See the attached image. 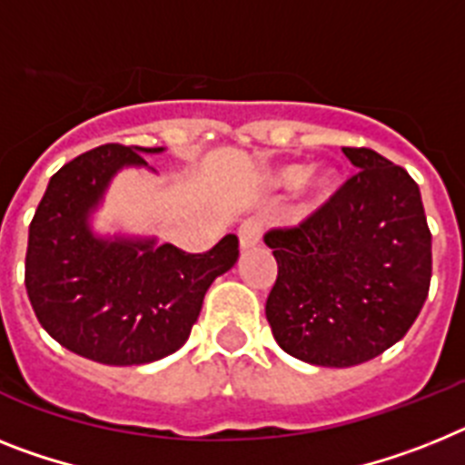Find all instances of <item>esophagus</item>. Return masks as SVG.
Instances as JSON below:
<instances>
[{"instance_id": "34e87169", "label": "esophagus", "mask_w": 465, "mask_h": 465, "mask_svg": "<svg viewBox=\"0 0 465 465\" xmlns=\"http://www.w3.org/2000/svg\"><path fill=\"white\" fill-rule=\"evenodd\" d=\"M262 239V220H257V217H248L243 220V224L239 226V243L243 251H251L260 243Z\"/></svg>"}]
</instances>
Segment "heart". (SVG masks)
<instances>
[{
    "label": "heart",
    "mask_w": 465,
    "mask_h": 465,
    "mask_svg": "<svg viewBox=\"0 0 465 465\" xmlns=\"http://www.w3.org/2000/svg\"><path fill=\"white\" fill-rule=\"evenodd\" d=\"M307 177V167L302 165H283L279 170L272 173V184L274 186H283V189H292V186H298L302 179ZM331 186H333V179L329 174H322L310 184L312 191V201L322 203L323 198L331 193Z\"/></svg>",
    "instance_id": "obj_1"
}]
</instances>
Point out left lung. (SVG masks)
<instances>
[{"label":"left lung","instance_id":"8db88e82","mask_svg":"<svg viewBox=\"0 0 465 465\" xmlns=\"http://www.w3.org/2000/svg\"><path fill=\"white\" fill-rule=\"evenodd\" d=\"M357 173L298 226L264 243L279 264L267 322L283 352L354 366L404 338L428 298L432 239L419 184L371 148H342Z\"/></svg>","mask_w":465,"mask_h":465}]
</instances>
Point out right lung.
Segmentation results:
<instances>
[{
  "label": "right lung",
  "instance_id": "1",
  "mask_svg": "<svg viewBox=\"0 0 465 465\" xmlns=\"http://www.w3.org/2000/svg\"><path fill=\"white\" fill-rule=\"evenodd\" d=\"M163 148L104 143L65 163L46 186L27 233L25 288L42 329L99 364H148L189 338L210 283L239 260L226 233L208 252L155 239H99L89 213L113 174Z\"/></svg>",
  "mask_w": 465,
  "mask_h": 465
}]
</instances>
